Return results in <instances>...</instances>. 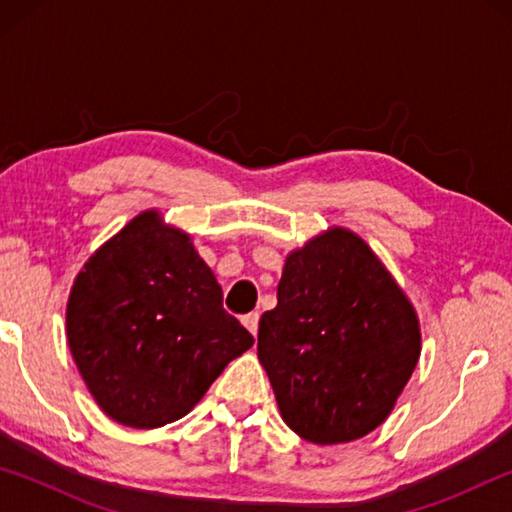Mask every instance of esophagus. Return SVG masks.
I'll return each mask as SVG.
<instances>
[{
	"mask_svg": "<svg viewBox=\"0 0 512 512\" xmlns=\"http://www.w3.org/2000/svg\"><path fill=\"white\" fill-rule=\"evenodd\" d=\"M241 323H244V327L248 329L250 334H257V327H259V314L257 311H250V314H246L244 318H241Z\"/></svg>",
	"mask_w": 512,
	"mask_h": 512,
	"instance_id": "esophagus-1",
	"label": "esophagus"
}]
</instances>
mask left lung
Masks as SVG:
<instances>
[{"label": "left lung", "mask_w": 512, "mask_h": 512, "mask_svg": "<svg viewBox=\"0 0 512 512\" xmlns=\"http://www.w3.org/2000/svg\"><path fill=\"white\" fill-rule=\"evenodd\" d=\"M257 357L300 438L350 443L391 413L418 363L420 327L366 241L334 228L287 257Z\"/></svg>", "instance_id": "8db88e82"}]
</instances>
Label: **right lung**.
Segmentation results:
<instances>
[{"label":"right lung","instance_id":"right-lung-1","mask_svg":"<svg viewBox=\"0 0 512 512\" xmlns=\"http://www.w3.org/2000/svg\"><path fill=\"white\" fill-rule=\"evenodd\" d=\"M67 343L112 420L183 418L255 343L189 237L144 212L90 257L67 302Z\"/></svg>","mask_w":512,"mask_h":512}]
</instances>
